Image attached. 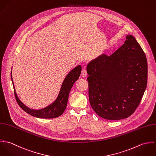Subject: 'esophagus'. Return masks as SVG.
Listing matches in <instances>:
<instances>
[{
  "mask_svg": "<svg viewBox=\"0 0 156 156\" xmlns=\"http://www.w3.org/2000/svg\"><path fill=\"white\" fill-rule=\"evenodd\" d=\"M87 70H86V67H83L82 69V70H81V76H83V77H85L87 76Z\"/></svg>",
  "mask_w": 156,
  "mask_h": 156,
  "instance_id": "esophagus-1",
  "label": "esophagus"
}]
</instances>
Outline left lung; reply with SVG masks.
Returning <instances> with one entry per match:
<instances>
[{
	"instance_id": "8db88e82",
	"label": "left lung",
	"mask_w": 156,
	"mask_h": 156,
	"mask_svg": "<svg viewBox=\"0 0 156 156\" xmlns=\"http://www.w3.org/2000/svg\"><path fill=\"white\" fill-rule=\"evenodd\" d=\"M126 38L111 55H102L87 66L90 104L98 115L108 120L131 116L147 85L145 54L133 35Z\"/></svg>"
}]
</instances>
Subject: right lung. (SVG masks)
Masks as SVG:
<instances>
[{
	"label": "right lung",
	"instance_id": "1",
	"mask_svg": "<svg viewBox=\"0 0 156 156\" xmlns=\"http://www.w3.org/2000/svg\"><path fill=\"white\" fill-rule=\"evenodd\" d=\"M81 72V66L80 65L75 67L72 70H71L65 78L62 83V86L60 94H58V96L55 100V101L51 105L47 107L46 108L41 110H34L30 109V108L25 106L20 101V99L17 96V94L16 93L13 81L12 80V76L11 75L12 85L14 87V94L16 101L18 105L20 106V107L22 110H23L25 112H27V113L30 114V115L33 116L34 117L38 118H43H43L52 119L54 118H57L60 115H62L63 112H64L67 106L69 94L70 91V89L73 86L74 83L80 77Z\"/></svg>",
	"mask_w": 156,
	"mask_h": 156
}]
</instances>
